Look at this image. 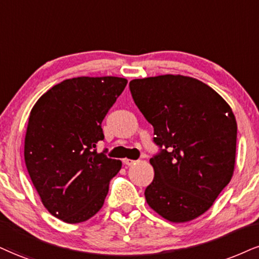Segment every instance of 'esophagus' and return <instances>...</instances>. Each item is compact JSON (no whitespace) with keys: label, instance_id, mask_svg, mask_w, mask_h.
Listing matches in <instances>:
<instances>
[{"label":"esophagus","instance_id":"esophagus-1","mask_svg":"<svg viewBox=\"0 0 259 259\" xmlns=\"http://www.w3.org/2000/svg\"><path fill=\"white\" fill-rule=\"evenodd\" d=\"M122 162H123V164L124 165H132L133 163H135V159H130V158H123L122 159Z\"/></svg>","mask_w":259,"mask_h":259}]
</instances>
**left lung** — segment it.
I'll use <instances>...</instances> for the list:
<instances>
[{
    "label": "left lung",
    "mask_w": 259,
    "mask_h": 259,
    "mask_svg": "<svg viewBox=\"0 0 259 259\" xmlns=\"http://www.w3.org/2000/svg\"><path fill=\"white\" fill-rule=\"evenodd\" d=\"M133 100L161 149L145 199L173 223L199 218L231 181L237 120L229 104L198 79L165 74L130 81Z\"/></svg>",
    "instance_id": "obj_1"
}]
</instances>
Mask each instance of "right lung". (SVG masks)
Here are the masks:
<instances>
[{
	"label": "right lung",
	"mask_w": 259,
	"mask_h": 259,
	"mask_svg": "<svg viewBox=\"0 0 259 259\" xmlns=\"http://www.w3.org/2000/svg\"><path fill=\"white\" fill-rule=\"evenodd\" d=\"M127 79L78 76L41 95L25 136V163L46 209L66 223L88 221L101 210L121 161L97 154L102 121Z\"/></svg>",
	"instance_id": "obj_1"
}]
</instances>
